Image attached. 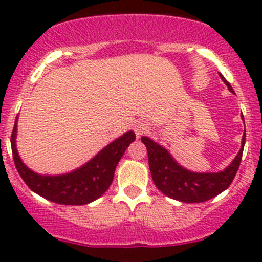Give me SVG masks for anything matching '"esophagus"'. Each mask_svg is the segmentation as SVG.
Instances as JSON below:
<instances>
[{
	"label": "esophagus",
	"instance_id": "1",
	"mask_svg": "<svg viewBox=\"0 0 262 262\" xmlns=\"http://www.w3.org/2000/svg\"><path fill=\"white\" fill-rule=\"evenodd\" d=\"M149 130V124L144 120H139L134 124V132H136V136L138 138H141L143 134H146Z\"/></svg>",
	"mask_w": 262,
	"mask_h": 262
}]
</instances>
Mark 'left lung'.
<instances>
[{
    "mask_svg": "<svg viewBox=\"0 0 262 262\" xmlns=\"http://www.w3.org/2000/svg\"><path fill=\"white\" fill-rule=\"evenodd\" d=\"M219 76L227 84L229 91L234 92L229 82L221 73ZM142 142L147 147L150 175L157 189L171 199L179 200V202L203 203L228 189V186L233 181L242 160L246 130L242 137V147L238 155L232 161L231 165L221 172H192L181 167L167 149L153 142L152 139L142 137Z\"/></svg>",
    "mask_w": 262,
    "mask_h": 262,
    "instance_id": "1",
    "label": "left lung"
}]
</instances>
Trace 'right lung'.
<instances>
[{
    "label": "right lung",
    "instance_id": "right-lung-1",
    "mask_svg": "<svg viewBox=\"0 0 262 262\" xmlns=\"http://www.w3.org/2000/svg\"><path fill=\"white\" fill-rule=\"evenodd\" d=\"M16 132L17 119L11 134V149L21 179L38 195L64 205H84L101 196L112 185L115 168L124 152L136 139L134 132H126L82 167L66 175L47 176L38 175L24 165L16 149Z\"/></svg>",
    "mask_w": 262,
    "mask_h": 262
}]
</instances>
